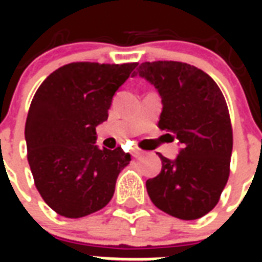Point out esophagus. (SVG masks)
I'll use <instances>...</instances> for the list:
<instances>
[{
    "instance_id": "1",
    "label": "esophagus",
    "mask_w": 262,
    "mask_h": 262,
    "mask_svg": "<svg viewBox=\"0 0 262 262\" xmlns=\"http://www.w3.org/2000/svg\"><path fill=\"white\" fill-rule=\"evenodd\" d=\"M143 154H144V151H142V150H137V148H133V150H132V156H133V157H142Z\"/></svg>"
}]
</instances>
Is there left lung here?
<instances>
[{"label":"left lung","instance_id":"8db88e82","mask_svg":"<svg viewBox=\"0 0 262 262\" xmlns=\"http://www.w3.org/2000/svg\"><path fill=\"white\" fill-rule=\"evenodd\" d=\"M137 74L161 97L159 127L182 143L174 161L159 154L163 167L146 181L148 196L174 217L199 219L217 205L230 174L233 129L225 97L210 75L181 61H146Z\"/></svg>","mask_w":262,"mask_h":262}]
</instances>
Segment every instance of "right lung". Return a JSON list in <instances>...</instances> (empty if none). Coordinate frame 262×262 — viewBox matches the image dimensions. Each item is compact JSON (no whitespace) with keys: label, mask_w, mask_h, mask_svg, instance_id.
<instances>
[{"label":"right lung","mask_w":262,"mask_h":262,"mask_svg":"<svg viewBox=\"0 0 262 262\" xmlns=\"http://www.w3.org/2000/svg\"><path fill=\"white\" fill-rule=\"evenodd\" d=\"M136 67L70 63L37 88L25 125L28 161L40 196L60 216L91 214L114 196L130 154L98 148L95 127L108 119L115 92Z\"/></svg>","instance_id":"right-lung-1"}]
</instances>
